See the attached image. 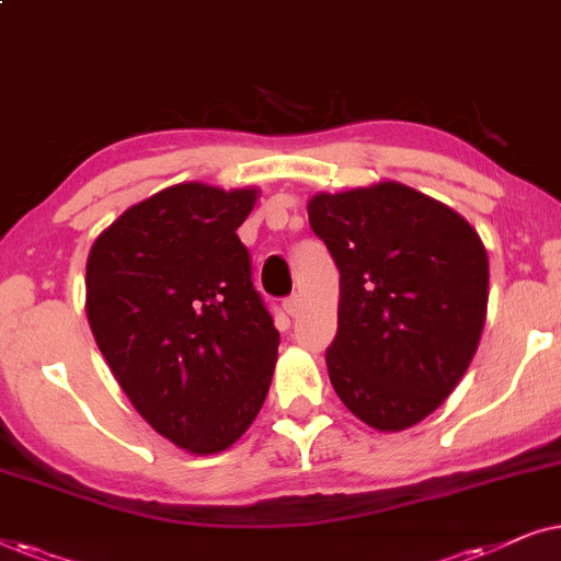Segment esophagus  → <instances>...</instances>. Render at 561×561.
<instances>
[{
  "label": "esophagus",
  "instance_id": "obj_1",
  "mask_svg": "<svg viewBox=\"0 0 561 561\" xmlns=\"http://www.w3.org/2000/svg\"><path fill=\"white\" fill-rule=\"evenodd\" d=\"M300 308H302L300 295H293V297H287V300H285V312L289 318H295L297 312H300Z\"/></svg>",
  "mask_w": 561,
  "mask_h": 561
}]
</instances>
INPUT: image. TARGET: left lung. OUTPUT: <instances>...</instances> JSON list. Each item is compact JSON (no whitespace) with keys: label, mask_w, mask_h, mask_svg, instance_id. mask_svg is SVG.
I'll return each mask as SVG.
<instances>
[{"label":"left lung","mask_w":561,"mask_h":561,"mask_svg":"<svg viewBox=\"0 0 561 561\" xmlns=\"http://www.w3.org/2000/svg\"><path fill=\"white\" fill-rule=\"evenodd\" d=\"M308 215L341 274L339 331L325 351L333 390L362 423L405 431L444 405L480 346L482 238L400 182L318 192Z\"/></svg>","instance_id":"8db88e82"}]
</instances>
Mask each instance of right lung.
Returning a JSON list of instances; mask_svg holds the SVG:
<instances>
[{
	"mask_svg": "<svg viewBox=\"0 0 561 561\" xmlns=\"http://www.w3.org/2000/svg\"><path fill=\"white\" fill-rule=\"evenodd\" d=\"M256 199V186H167L87 259V318L110 371L156 433L197 457L230 449L272 385L279 331L236 233Z\"/></svg>",
	"mask_w": 561,
	"mask_h": 561,
	"instance_id": "obj_1",
	"label": "right lung"
}]
</instances>
